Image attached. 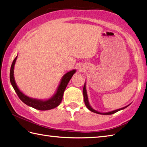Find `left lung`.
<instances>
[{"mask_svg": "<svg viewBox=\"0 0 147 147\" xmlns=\"http://www.w3.org/2000/svg\"><path fill=\"white\" fill-rule=\"evenodd\" d=\"M83 95H84V103H85V105L87 107V108L90 110V111L94 112V113H98V114H101V115H111V114H113V113H115L116 112H117L118 111H120V110H123L124 109H125V108L127 107L129 105L127 106H125L123 108H121V109H117V110H113V111H111V112H105V113H101V112H98L97 110H95L94 109H92V108L91 107L90 104H89V100H88V94H87V91H86V82L84 83V88H83Z\"/></svg>", "mask_w": 147, "mask_h": 147, "instance_id": "obj_1", "label": "left lung"}]
</instances>
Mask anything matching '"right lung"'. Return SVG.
<instances>
[{
    "label": "right lung",
    "mask_w": 147,
    "mask_h": 147,
    "mask_svg": "<svg viewBox=\"0 0 147 147\" xmlns=\"http://www.w3.org/2000/svg\"><path fill=\"white\" fill-rule=\"evenodd\" d=\"M17 58L18 55L16 58H14L13 61V63L11 65L10 70V81L11 85L13 87L15 92H16V94L18 96L20 100H22L24 103L27 105L28 106L39 110H51L58 107L59 105L61 103L63 99V95L65 89L67 88L68 84L70 80L71 79V77L73 76V75L75 73H76V70H72L70 71H68L67 73H66L64 76H63L61 79L60 83H59L58 88L56 89L55 94H54L51 98L47 99V100H38V99L32 98L28 97V96L23 94V92L20 90L19 88H18L14 77V65L15 63H16Z\"/></svg>",
    "instance_id": "add662e5"
}]
</instances>
